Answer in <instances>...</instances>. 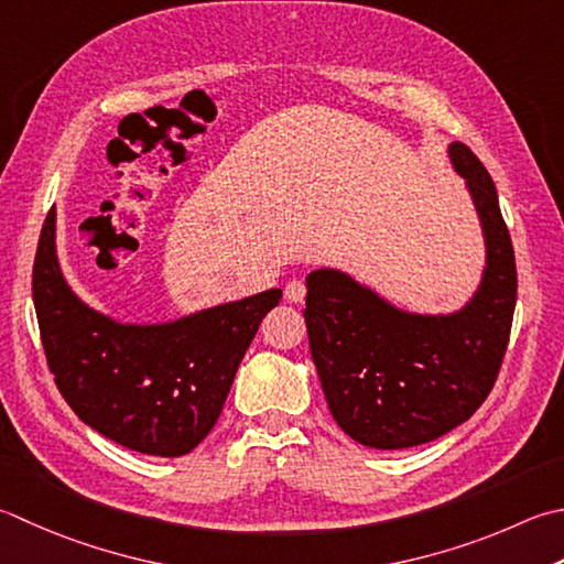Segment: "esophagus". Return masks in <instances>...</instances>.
Segmentation results:
<instances>
[{
	"mask_svg": "<svg viewBox=\"0 0 564 564\" xmlns=\"http://www.w3.org/2000/svg\"><path fill=\"white\" fill-rule=\"evenodd\" d=\"M285 297H289L291 303H303L305 301V283L291 281L289 285H285Z\"/></svg>",
	"mask_w": 564,
	"mask_h": 564,
	"instance_id": "esophagus-1",
	"label": "esophagus"
}]
</instances>
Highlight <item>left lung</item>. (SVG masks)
I'll use <instances>...</instances> for the list:
<instances>
[{
    "label": "left lung",
    "mask_w": 564,
    "mask_h": 564,
    "mask_svg": "<svg viewBox=\"0 0 564 564\" xmlns=\"http://www.w3.org/2000/svg\"><path fill=\"white\" fill-rule=\"evenodd\" d=\"M447 156L484 237L481 279L449 313L405 311L339 269L305 279V325L337 425L359 445L433 443L474 415L499 377L516 307V257L491 175L465 143Z\"/></svg>",
    "instance_id": "8db88e82"
}]
</instances>
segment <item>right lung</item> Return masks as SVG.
Instances as JSON below:
<instances>
[{
    "label": "right lung",
    "instance_id": "obj_1",
    "mask_svg": "<svg viewBox=\"0 0 564 564\" xmlns=\"http://www.w3.org/2000/svg\"><path fill=\"white\" fill-rule=\"evenodd\" d=\"M281 289L169 323H121L65 281L55 207L33 261L43 351L63 399L85 425L141 455L181 457L215 427L235 373Z\"/></svg>",
    "mask_w": 564,
    "mask_h": 564
}]
</instances>
